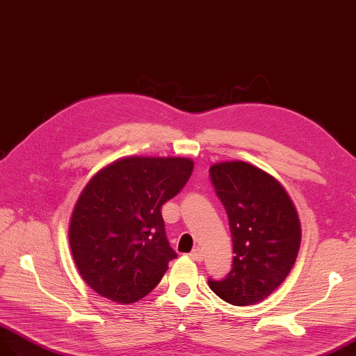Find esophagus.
<instances>
[{
	"label": "esophagus",
	"instance_id": "34e87169",
	"mask_svg": "<svg viewBox=\"0 0 356 356\" xmlns=\"http://www.w3.org/2000/svg\"><path fill=\"white\" fill-rule=\"evenodd\" d=\"M190 257L193 259L195 262H202V261H204V252H202L200 248H196V250H193V252L190 253Z\"/></svg>",
	"mask_w": 356,
	"mask_h": 356
}]
</instances>
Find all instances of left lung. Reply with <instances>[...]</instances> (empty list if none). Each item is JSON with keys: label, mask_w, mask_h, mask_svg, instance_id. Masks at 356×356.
Masks as SVG:
<instances>
[{"label": "left lung", "mask_w": 356, "mask_h": 356, "mask_svg": "<svg viewBox=\"0 0 356 356\" xmlns=\"http://www.w3.org/2000/svg\"><path fill=\"white\" fill-rule=\"evenodd\" d=\"M209 175L227 213L235 256L225 280L208 284L232 305L261 302L295 265L301 247L296 208L280 182L250 163L220 161Z\"/></svg>", "instance_id": "1"}]
</instances>
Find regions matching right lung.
Instances as JSON below:
<instances>
[{"label": "right lung", "mask_w": 356, "mask_h": 356, "mask_svg": "<svg viewBox=\"0 0 356 356\" xmlns=\"http://www.w3.org/2000/svg\"><path fill=\"white\" fill-rule=\"evenodd\" d=\"M193 166L184 157H121L86 182L70 217L69 244L92 291L133 304L159 284L177 257L161 207L186 186Z\"/></svg>", "instance_id": "add662e5"}]
</instances>
